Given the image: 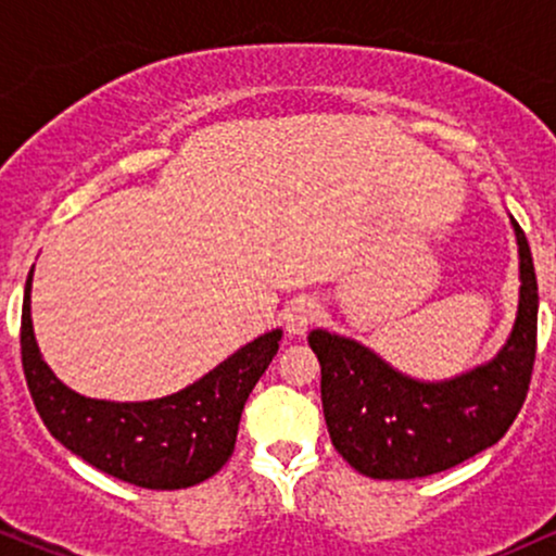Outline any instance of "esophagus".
Segmentation results:
<instances>
[{
	"label": "esophagus",
	"mask_w": 556,
	"mask_h": 556,
	"mask_svg": "<svg viewBox=\"0 0 556 556\" xmlns=\"http://www.w3.org/2000/svg\"><path fill=\"white\" fill-rule=\"evenodd\" d=\"M318 316H321V305L316 303V298H308V295L292 298L290 303L285 305V314H282L285 327L290 334H303L311 324L318 321Z\"/></svg>",
	"instance_id": "34e87169"
}]
</instances>
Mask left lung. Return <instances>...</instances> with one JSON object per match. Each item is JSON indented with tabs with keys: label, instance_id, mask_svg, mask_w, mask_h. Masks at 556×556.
I'll use <instances>...</instances> for the list:
<instances>
[{
	"label": "left lung",
	"instance_id": "obj_1",
	"mask_svg": "<svg viewBox=\"0 0 556 556\" xmlns=\"http://www.w3.org/2000/svg\"><path fill=\"white\" fill-rule=\"evenodd\" d=\"M520 245V305L513 334L494 361L452 381L407 379L363 344L316 329L321 402L331 444L355 470L407 481L455 468L496 444L528 397L539 331V285L526 232Z\"/></svg>",
	"mask_w": 556,
	"mask_h": 556
}]
</instances>
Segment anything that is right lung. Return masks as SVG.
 <instances>
[{
  "label": "right lung",
  "mask_w": 556,
  "mask_h": 556,
  "mask_svg": "<svg viewBox=\"0 0 556 556\" xmlns=\"http://www.w3.org/2000/svg\"><path fill=\"white\" fill-rule=\"evenodd\" d=\"M30 277L21 318L28 392L49 433L101 473L143 489H188L232 457L242 407L279 350L274 329L248 342L182 392L149 402L91 400L62 384L38 355L30 327Z\"/></svg>",
  "instance_id": "right-lung-1"
}]
</instances>
